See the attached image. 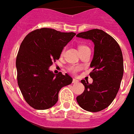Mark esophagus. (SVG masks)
Here are the masks:
<instances>
[{
	"label": "esophagus",
	"instance_id": "34e87169",
	"mask_svg": "<svg viewBox=\"0 0 134 134\" xmlns=\"http://www.w3.org/2000/svg\"><path fill=\"white\" fill-rule=\"evenodd\" d=\"M77 82H78V80L75 79V78H74V79H73V83H77Z\"/></svg>",
	"mask_w": 134,
	"mask_h": 134
}]
</instances>
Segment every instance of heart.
I'll use <instances>...</instances> for the list:
<instances>
[{
	"instance_id": "1",
	"label": "heart",
	"mask_w": 134,
	"mask_h": 134,
	"mask_svg": "<svg viewBox=\"0 0 134 134\" xmlns=\"http://www.w3.org/2000/svg\"><path fill=\"white\" fill-rule=\"evenodd\" d=\"M87 48V46L81 45V46H79L78 49H79V50H82V49H83V48ZM63 52H64V50H63V52H62V54L63 53ZM79 69H80V67H78V66H71V67L69 68V71L71 73H73V74H75V73H76L77 71L79 70Z\"/></svg>"
}]
</instances>
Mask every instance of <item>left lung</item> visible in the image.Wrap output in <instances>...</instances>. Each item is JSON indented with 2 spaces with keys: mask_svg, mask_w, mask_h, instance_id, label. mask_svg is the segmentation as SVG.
I'll use <instances>...</instances> for the list:
<instances>
[{
  "mask_svg": "<svg viewBox=\"0 0 134 134\" xmlns=\"http://www.w3.org/2000/svg\"><path fill=\"white\" fill-rule=\"evenodd\" d=\"M76 37L90 39L95 45L89 74L93 83L81 80L85 88L76 100L85 110L99 112L110 105L120 88L124 70L122 51L115 39L102 30L92 29Z\"/></svg>",
  "mask_w": 134,
  "mask_h": 134,
  "instance_id": "8db88e82",
  "label": "left lung"
}]
</instances>
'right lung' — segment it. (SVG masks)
Listing matches in <instances>:
<instances>
[{
	"label": "right lung",
	"mask_w": 134,
	"mask_h": 134,
	"mask_svg": "<svg viewBox=\"0 0 134 134\" xmlns=\"http://www.w3.org/2000/svg\"><path fill=\"white\" fill-rule=\"evenodd\" d=\"M76 33L61 32L43 28L26 36L16 58L18 84L24 98L36 110H46L54 105L61 88L72 82V77L49 70L59 59L64 47Z\"/></svg>",
	"instance_id": "obj_1"
}]
</instances>
